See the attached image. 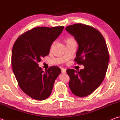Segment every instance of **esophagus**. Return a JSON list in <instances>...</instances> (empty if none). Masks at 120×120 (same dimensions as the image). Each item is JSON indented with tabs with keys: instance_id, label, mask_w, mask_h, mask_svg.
I'll return each instance as SVG.
<instances>
[{
	"instance_id": "34e87169",
	"label": "esophagus",
	"mask_w": 120,
	"mask_h": 120,
	"mask_svg": "<svg viewBox=\"0 0 120 120\" xmlns=\"http://www.w3.org/2000/svg\"><path fill=\"white\" fill-rule=\"evenodd\" d=\"M62 72L64 73V74H66V69L62 68Z\"/></svg>"
}]
</instances>
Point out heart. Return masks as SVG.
Returning <instances> with one entry per match:
<instances>
[{"label": "heart", "instance_id": "heart-1", "mask_svg": "<svg viewBox=\"0 0 120 120\" xmlns=\"http://www.w3.org/2000/svg\"><path fill=\"white\" fill-rule=\"evenodd\" d=\"M72 40H74L72 39V38H69V39H68V40H67V42L68 41H72Z\"/></svg>", "mask_w": 120, "mask_h": 120}]
</instances>
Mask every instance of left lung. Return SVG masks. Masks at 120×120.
<instances>
[{
    "instance_id": "8db88e82",
    "label": "left lung",
    "mask_w": 120,
    "mask_h": 120,
    "mask_svg": "<svg viewBox=\"0 0 120 120\" xmlns=\"http://www.w3.org/2000/svg\"><path fill=\"white\" fill-rule=\"evenodd\" d=\"M66 30L78 44L75 61L84 66L80 71L67 69L69 86L76 96H88L104 80L108 67L109 54L103 35L95 28L82 24L68 26Z\"/></svg>"
}]
</instances>
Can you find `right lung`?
Returning <instances> with one entry per match:
<instances>
[{
	"mask_svg": "<svg viewBox=\"0 0 120 120\" xmlns=\"http://www.w3.org/2000/svg\"><path fill=\"white\" fill-rule=\"evenodd\" d=\"M63 26L37 27L17 38L11 53L13 71L20 88L31 98L46 99L61 70L56 66L45 72L38 66L41 58L49 55L52 44L64 30Z\"/></svg>",
	"mask_w": 120,
	"mask_h": 120,
	"instance_id": "right-lung-1",
	"label": "right lung"
}]
</instances>
